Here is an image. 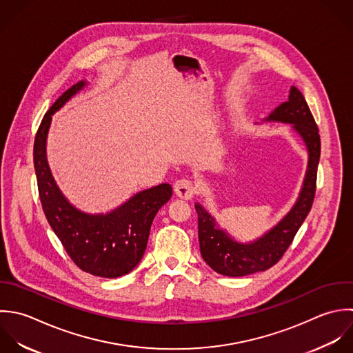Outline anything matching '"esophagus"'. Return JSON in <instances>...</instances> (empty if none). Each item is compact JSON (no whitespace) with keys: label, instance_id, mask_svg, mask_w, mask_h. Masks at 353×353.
Wrapping results in <instances>:
<instances>
[{"label":"esophagus","instance_id":"esophagus-1","mask_svg":"<svg viewBox=\"0 0 353 353\" xmlns=\"http://www.w3.org/2000/svg\"><path fill=\"white\" fill-rule=\"evenodd\" d=\"M174 192L179 198L181 199H191L196 191V187L194 185V183L188 179H179L176 183H174Z\"/></svg>","mask_w":353,"mask_h":353}]
</instances>
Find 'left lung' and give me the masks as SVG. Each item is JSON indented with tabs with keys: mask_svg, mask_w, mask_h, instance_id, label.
Wrapping results in <instances>:
<instances>
[{
	"mask_svg": "<svg viewBox=\"0 0 353 353\" xmlns=\"http://www.w3.org/2000/svg\"><path fill=\"white\" fill-rule=\"evenodd\" d=\"M263 122L292 125L293 132L303 140L308 154L305 176L292 209L272 228L253 241H238L225 228L220 227L216 217L203 205L195 203L202 259L220 275L246 276L267 271L275 265L294 239L315 198L321 136L303 93L296 86H292L288 101L276 107Z\"/></svg>",
	"mask_w": 353,
	"mask_h": 353,
	"instance_id": "8db88e82",
	"label": "left lung"
}]
</instances>
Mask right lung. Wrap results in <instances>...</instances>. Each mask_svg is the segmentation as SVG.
I'll use <instances>...</instances> for the list:
<instances>
[{
	"label": "right lung",
	"mask_w": 353,
	"mask_h": 353,
	"mask_svg": "<svg viewBox=\"0 0 353 353\" xmlns=\"http://www.w3.org/2000/svg\"><path fill=\"white\" fill-rule=\"evenodd\" d=\"M86 86L83 81L71 86L45 114L34 141V169L46 220L71 260L88 274L114 279L140 263L152 220L170 199L172 185L143 190L107 213L82 212L64 196L48 163L46 139L52 115Z\"/></svg>",
	"instance_id": "right-lung-1"
}]
</instances>
